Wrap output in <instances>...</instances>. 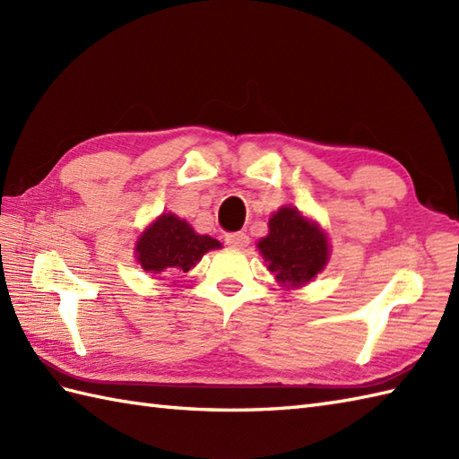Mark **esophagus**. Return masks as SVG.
<instances>
[{
	"label": "esophagus",
	"mask_w": 459,
	"mask_h": 459,
	"mask_svg": "<svg viewBox=\"0 0 459 459\" xmlns=\"http://www.w3.org/2000/svg\"><path fill=\"white\" fill-rule=\"evenodd\" d=\"M224 240H227V245H229L230 248H237V250L247 248L248 242H250L247 232H229V235L224 237Z\"/></svg>",
	"instance_id": "1"
}]
</instances>
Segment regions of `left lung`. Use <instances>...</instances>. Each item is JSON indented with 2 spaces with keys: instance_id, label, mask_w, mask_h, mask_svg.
Listing matches in <instances>:
<instances>
[{
  "instance_id": "8db88e82",
  "label": "left lung",
  "mask_w": 459,
  "mask_h": 459,
  "mask_svg": "<svg viewBox=\"0 0 459 459\" xmlns=\"http://www.w3.org/2000/svg\"><path fill=\"white\" fill-rule=\"evenodd\" d=\"M258 250L278 284L286 288L306 286L329 260L325 232L296 207H281L272 214L268 235L258 242Z\"/></svg>"
}]
</instances>
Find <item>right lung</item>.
I'll use <instances>...</instances> for the list:
<instances>
[{"label": "right lung", "mask_w": 459, "mask_h": 459, "mask_svg": "<svg viewBox=\"0 0 459 459\" xmlns=\"http://www.w3.org/2000/svg\"><path fill=\"white\" fill-rule=\"evenodd\" d=\"M214 248H221L217 238L197 235L187 221L163 212L135 242V260L153 276L171 270L189 272L204 252Z\"/></svg>", "instance_id": "right-lung-1"}]
</instances>
